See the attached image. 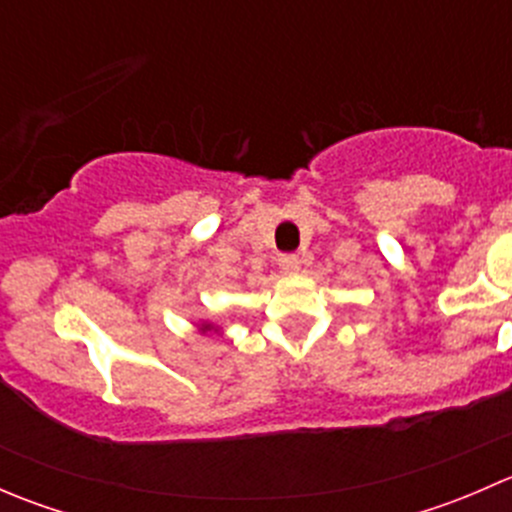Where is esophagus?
Masks as SVG:
<instances>
[{
  "instance_id": "esophagus-1",
  "label": "esophagus",
  "mask_w": 512,
  "mask_h": 512,
  "mask_svg": "<svg viewBox=\"0 0 512 512\" xmlns=\"http://www.w3.org/2000/svg\"><path fill=\"white\" fill-rule=\"evenodd\" d=\"M280 270L287 272V275H294V272H299V260L294 255H282L280 257Z\"/></svg>"
}]
</instances>
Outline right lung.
Wrapping results in <instances>:
<instances>
[{
  "mask_svg": "<svg viewBox=\"0 0 512 512\" xmlns=\"http://www.w3.org/2000/svg\"><path fill=\"white\" fill-rule=\"evenodd\" d=\"M198 332L200 334H223V327H215L213 322H200Z\"/></svg>",
  "mask_w": 512,
  "mask_h": 512,
  "instance_id": "1",
  "label": "right lung"
}]
</instances>
